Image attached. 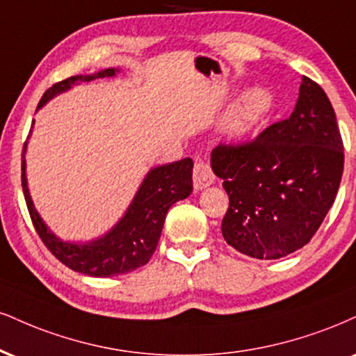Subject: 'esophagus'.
Masks as SVG:
<instances>
[{
    "label": "esophagus",
    "mask_w": 356,
    "mask_h": 356,
    "mask_svg": "<svg viewBox=\"0 0 356 356\" xmlns=\"http://www.w3.org/2000/svg\"><path fill=\"white\" fill-rule=\"evenodd\" d=\"M192 177H194V187L195 191H202L207 186H211L216 181V175H213L211 165L205 164L204 161H197L194 165V172H192Z\"/></svg>",
    "instance_id": "obj_1"
}]
</instances>
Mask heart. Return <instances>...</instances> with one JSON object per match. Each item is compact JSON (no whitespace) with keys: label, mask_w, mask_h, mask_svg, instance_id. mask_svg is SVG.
I'll list each match as a JSON object with an SVG mask.
<instances>
[{"label":"heart","mask_w":356,"mask_h":356,"mask_svg":"<svg viewBox=\"0 0 356 356\" xmlns=\"http://www.w3.org/2000/svg\"><path fill=\"white\" fill-rule=\"evenodd\" d=\"M272 104V97L264 88H252L242 92L220 119L222 134L229 139L247 136L264 119Z\"/></svg>","instance_id":"1"}]
</instances>
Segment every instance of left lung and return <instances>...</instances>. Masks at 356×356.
Segmentation results:
<instances>
[{
  "label": "left lung",
  "instance_id": "obj_1",
  "mask_svg": "<svg viewBox=\"0 0 356 356\" xmlns=\"http://www.w3.org/2000/svg\"><path fill=\"white\" fill-rule=\"evenodd\" d=\"M343 161L332 102L303 76L289 119L250 143L219 144L211 154L213 174L229 195L222 220L227 243L260 260L307 245L335 202Z\"/></svg>",
  "mask_w": 356,
  "mask_h": 356
}]
</instances>
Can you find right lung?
<instances>
[{"mask_svg":"<svg viewBox=\"0 0 356 356\" xmlns=\"http://www.w3.org/2000/svg\"><path fill=\"white\" fill-rule=\"evenodd\" d=\"M118 70L99 71L96 74L72 76L56 83L42 94L38 109L48 102L56 94L67 91L71 86L79 83H89L92 79L111 78ZM34 124V121H33ZM33 129V126H31ZM26 143L23 147V159H21V186H23L24 200H26L29 216L33 225L42 243L48 247L59 262H63L71 270L84 273L91 277H114L136 270L149 262L157 242L161 238L162 227L170 205L177 200L186 199L192 192V162L191 157L154 167L145 175L139 191L127 209L121 220L115 224L108 234L96 241L86 243L63 242L46 227L34 209L31 195L28 191L26 181Z\"/></svg>","mask_w":356,"mask_h":356,"instance_id":"1","label":"right lung"}]
</instances>
